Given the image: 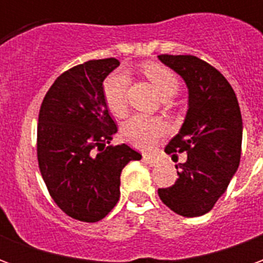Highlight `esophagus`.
I'll use <instances>...</instances> for the list:
<instances>
[{"instance_id":"esophagus-1","label":"esophagus","mask_w":263,"mask_h":263,"mask_svg":"<svg viewBox=\"0 0 263 263\" xmlns=\"http://www.w3.org/2000/svg\"><path fill=\"white\" fill-rule=\"evenodd\" d=\"M143 160H145V162H146L149 166L159 165V159H156L155 156H148V155H143Z\"/></svg>"}]
</instances>
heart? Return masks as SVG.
I'll use <instances>...</instances> for the list:
<instances>
[{
	"label": "heart",
	"instance_id": "1",
	"mask_svg": "<svg viewBox=\"0 0 263 263\" xmlns=\"http://www.w3.org/2000/svg\"><path fill=\"white\" fill-rule=\"evenodd\" d=\"M143 74L159 91L162 97H173L179 91V79L175 71L159 63H146L142 67ZM131 77L125 70H117L104 80L103 94L109 112L118 118L125 117L128 111V88ZM167 126L160 118H151L145 115H134L122 125L121 134L126 142L143 151L152 149L165 137Z\"/></svg>",
	"mask_w": 263,
	"mask_h": 263
}]
</instances>
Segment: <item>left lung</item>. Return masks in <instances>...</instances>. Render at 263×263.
Instances as JSON below:
<instances>
[{"mask_svg":"<svg viewBox=\"0 0 263 263\" xmlns=\"http://www.w3.org/2000/svg\"><path fill=\"white\" fill-rule=\"evenodd\" d=\"M158 58L182 76L189 88L186 120L165 148L169 155L186 152L187 160L176 165L175 184L158 194L176 214L198 217L214 207L239 166L241 109L231 84L207 62L192 54Z\"/></svg>","mask_w":263,"mask_h":263,"instance_id":"obj_1","label":"left lung"}]
</instances>
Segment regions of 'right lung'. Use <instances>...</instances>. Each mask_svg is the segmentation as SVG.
<instances>
[{
	"mask_svg": "<svg viewBox=\"0 0 263 263\" xmlns=\"http://www.w3.org/2000/svg\"><path fill=\"white\" fill-rule=\"evenodd\" d=\"M120 66L114 58L88 60L54 80L37 121V163L63 213L84 222L103 220L120 200V176L142 155L111 146L117 125L107 108L103 81Z\"/></svg>",
	"mask_w": 263,
	"mask_h": 263,
	"instance_id": "1",
	"label": "right lung"
}]
</instances>
